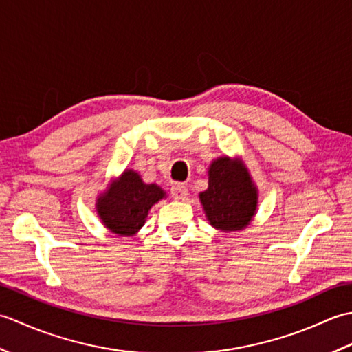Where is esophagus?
<instances>
[{
	"mask_svg": "<svg viewBox=\"0 0 352 352\" xmlns=\"http://www.w3.org/2000/svg\"><path fill=\"white\" fill-rule=\"evenodd\" d=\"M170 193L175 199L184 201L186 198H188V188H186V186H183V184H180V183H177L170 188Z\"/></svg>",
	"mask_w": 352,
	"mask_h": 352,
	"instance_id": "1",
	"label": "esophagus"
}]
</instances>
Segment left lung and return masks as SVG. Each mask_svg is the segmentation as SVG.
<instances>
[{
  "label": "left lung",
  "instance_id": "8db88e82",
  "mask_svg": "<svg viewBox=\"0 0 352 352\" xmlns=\"http://www.w3.org/2000/svg\"><path fill=\"white\" fill-rule=\"evenodd\" d=\"M199 201L212 227L239 231L256 214L258 192L243 162L223 155L208 166V188Z\"/></svg>",
  "mask_w": 352,
  "mask_h": 352
}]
</instances>
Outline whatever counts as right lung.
I'll list each match as a JSON object with an SVG mask.
<instances>
[{
	"mask_svg": "<svg viewBox=\"0 0 352 352\" xmlns=\"http://www.w3.org/2000/svg\"><path fill=\"white\" fill-rule=\"evenodd\" d=\"M164 197L160 186L146 184L136 170L125 169L96 199V213L111 233L134 236L144 227L149 208Z\"/></svg>",
	"mask_w": 352,
	"mask_h": 352,
	"instance_id": "1",
	"label": "right lung"
}]
</instances>
